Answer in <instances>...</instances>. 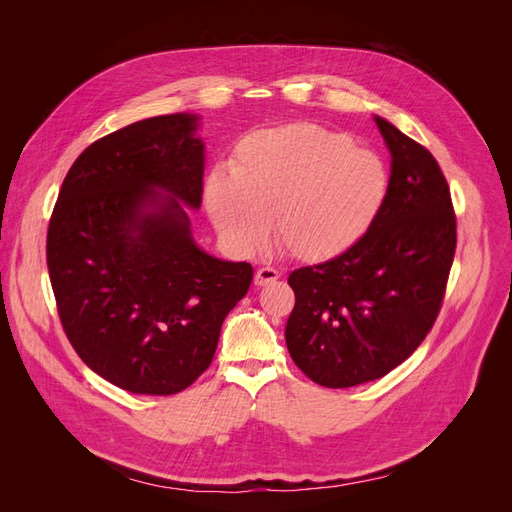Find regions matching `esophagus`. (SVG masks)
Wrapping results in <instances>:
<instances>
[{
    "label": "esophagus",
    "instance_id": "obj_1",
    "mask_svg": "<svg viewBox=\"0 0 512 512\" xmlns=\"http://www.w3.org/2000/svg\"><path fill=\"white\" fill-rule=\"evenodd\" d=\"M277 280H280V273H277L273 267H262V269H258V271H256V277H254L256 286H269V284H273V282H277Z\"/></svg>",
    "mask_w": 512,
    "mask_h": 512
}]
</instances>
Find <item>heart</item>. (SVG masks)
<instances>
[{"label":"heart","instance_id":"1","mask_svg":"<svg viewBox=\"0 0 512 512\" xmlns=\"http://www.w3.org/2000/svg\"><path fill=\"white\" fill-rule=\"evenodd\" d=\"M205 196L232 245L262 243L275 218L277 245L316 265L346 254L376 224L389 198V170L344 132L290 123L245 136L230 177L215 173Z\"/></svg>","mask_w":512,"mask_h":512}]
</instances>
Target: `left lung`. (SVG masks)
Returning a JSON list of instances; mask_svg holds the SVG:
<instances>
[{
	"instance_id": "left-lung-1",
	"label": "left lung",
	"mask_w": 512,
	"mask_h": 512,
	"mask_svg": "<svg viewBox=\"0 0 512 512\" xmlns=\"http://www.w3.org/2000/svg\"><path fill=\"white\" fill-rule=\"evenodd\" d=\"M391 151L389 198L342 256L294 269L286 346L327 389L378 380L421 346L444 301L457 247L451 190L431 153L376 117Z\"/></svg>"
}]
</instances>
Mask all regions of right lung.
Masks as SVG:
<instances>
[{
    "instance_id": "add662e5",
    "label": "right lung",
    "mask_w": 512,
    "mask_h": 512,
    "mask_svg": "<svg viewBox=\"0 0 512 512\" xmlns=\"http://www.w3.org/2000/svg\"><path fill=\"white\" fill-rule=\"evenodd\" d=\"M196 115L136 121L91 143L61 183L46 265L72 348L138 395H175L207 371L222 322L250 290V262L200 250L188 213L203 203ZM169 196L160 195L157 190Z\"/></svg>"
}]
</instances>
